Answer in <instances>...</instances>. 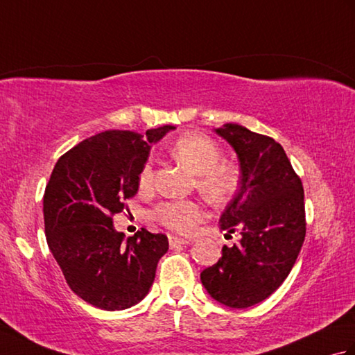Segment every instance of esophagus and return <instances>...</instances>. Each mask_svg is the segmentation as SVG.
Instances as JSON below:
<instances>
[{"label": "esophagus", "instance_id": "esophagus-1", "mask_svg": "<svg viewBox=\"0 0 355 355\" xmlns=\"http://www.w3.org/2000/svg\"><path fill=\"white\" fill-rule=\"evenodd\" d=\"M191 241L186 239V238H180V236H175V235H171L169 236V244L171 247H177V245H184V244H189Z\"/></svg>", "mask_w": 355, "mask_h": 355}]
</instances>
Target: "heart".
Listing matches in <instances>:
<instances>
[{"label": "heart", "instance_id": "1", "mask_svg": "<svg viewBox=\"0 0 355 355\" xmlns=\"http://www.w3.org/2000/svg\"><path fill=\"white\" fill-rule=\"evenodd\" d=\"M171 154L177 162L197 173L198 189L215 205L227 202L236 193L241 182L239 171L236 166L221 162V148L207 135L197 132L183 135L173 143ZM150 182H153V166L145 163L139 173V184L146 189ZM205 216V207L201 202L193 200L164 201L154 210V218L158 223L183 235H189L197 230Z\"/></svg>", "mask_w": 355, "mask_h": 355}]
</instances>
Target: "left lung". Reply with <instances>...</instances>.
<instances>
[{
	"label": "left lung",
	"mask_w": 355,
	"mask_h": 355,
	"mask_svg": "<svg viewBox=\"0 0 355 355\" xmlns=\"http://www.w3.org/2000/svg\"><path fill=\"white\" fill-rule=\"evenodd\" d=\"M235 149L241 168L238 192L220 218V227L239 232L223 256L202 270L201 282L218 302L248 308L275 293L290 275L302 248L306 223L302 182L284 148L238 123L216 128ZM225 235V236H227Z\"/></svg>",
	"instance_id": "left-lung-1"
}]
</instances>
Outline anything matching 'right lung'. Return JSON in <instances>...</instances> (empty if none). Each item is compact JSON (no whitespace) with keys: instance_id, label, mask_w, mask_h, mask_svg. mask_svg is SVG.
Returning <instances> with one entry per match:
<instances>
[{"instance_id":"obj_1","label":"right lung","mask_w":355,"mask_h":355,"mask_svg":"<svg viewBox=\"0 0 355 355\" xmlns=\"http://www.w3.org/2000/svg\"><path fill=\"white\" fill-rule=\"evenodd\" d=\"M175 126L146 135L111 130L96 134L59 158L44 193L50 252L80 299L107 311L126 310L146 296L168 236L141 229L125 239L112 224L125 200L139 191L150 143Z\"/></svg>"}]
</instances>
